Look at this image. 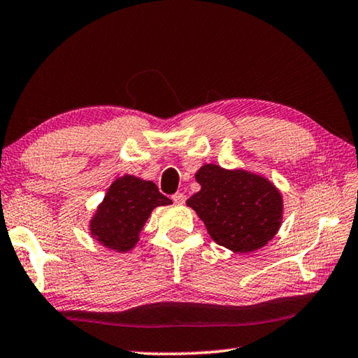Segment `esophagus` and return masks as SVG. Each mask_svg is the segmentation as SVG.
Instances as JSON below:
<instances>
[{
    "mask_svg": "<svg viewBox=\"0 0 358 358\" xmlns=\"http://www.w3.org/2000/svg\"><path fill=\"white\" fill-rule=\"evenodd\" d=\"M172 201H173L175 203L181 205V203H185V202H186V196H185L183 192H175L173 196H172Z\"/></svg>",
    "mask_w": 358,
    "mask_h": 358,
    "instance_id": "1",
    "label": "esophagus"
}]
</instances>
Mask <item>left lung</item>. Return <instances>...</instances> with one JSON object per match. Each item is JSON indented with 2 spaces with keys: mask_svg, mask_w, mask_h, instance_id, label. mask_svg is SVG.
Returning a JSON list of instances; mask_svg holds the SVG:
<instances>
[{
  "mask_svg": "<svg viewBox=\"0 0 358 358\" xmlns=\"http://www.w3.org/2000/svg\"><path fill=\"white\" fill-rule=\"evenodd\" d=\"M196 180L202 189L187 205L196 210L217 245L243 254L259 250L275 237L281 226L282 201L270 181L215 164L201 167Z\"/></svg>",
  "mask_w": 358,
  "mask_h": 358,
  "instance_id": "8db88e82",
  "label": "left lung"
}]
</instances>
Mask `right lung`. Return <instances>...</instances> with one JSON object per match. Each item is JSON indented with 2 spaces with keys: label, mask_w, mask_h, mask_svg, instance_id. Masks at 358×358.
Returning a JSON list of instances; mask_svg holds the SVG:
<instances>
[{
  "label": "right lung",
  "mask_w": 358,
  "mask_h": 358,
  "mask_svg": "<svg viewBox=\"0 0 358 358\" xmlns=\"http://www.w3.org/2000/svg\"><path fill=\"white\" fill-rule=\"evenodd\" d=\"M172 203L153 181L124 175L108 187L92 224L93 237L110 250L126 252L137 243L151 210Z\"/></svg>",
  "instance_id": "obj_1"
}]
</instances>
